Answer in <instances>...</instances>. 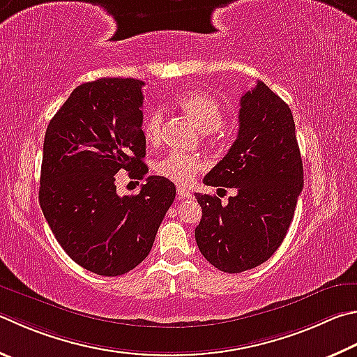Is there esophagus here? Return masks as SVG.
<instances>
[{
	"instance_id": "1",
	"label": "esophagus",
	"mask_w": 357,
	"mask_h": 357,
	"mask_svg": "<svg viewBox=\"0 0 357 357\" xmlns=\"http://www.w3.org/2000/svg\"><path fill=\"white\" fill-rule=\"evenodd\" d=\"M178 197H179L181 199H184V198H190V197H192V193H190V190H189V189H185V187H178Z\"/></svg>"
}]
</instances>
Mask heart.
Wrapping results in <instances>:
<instances>
[{
	"label": "heart",
	"mask_w": 357,
	"mask_h": 357,
	"mask_svg": "<svg viewBox=\"0 0 357 357\" xmlns=\"http://www.w3.org/2000/svg\"><path fill=\"white\" fill-rule=\"evenodd\" d=\"M176 106L192 120L199 131L211 132L222 126L223 107L211 95L201 90H192L179 95ZM162 125H164V111L154 109L146 115L144 123V135L146 144L156 145L160 142ZM204 167V162L195 154L172 151L165 154L154 164V170L162 178H167L176 184H189L195 174Z\"/></svg>",
	"instance_id": "obj_1"
}]
</instances>
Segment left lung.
Here are the masks:
<instances>
[{
    "label": "left lung",
    "mask_w": 357,
    "mask_h": 357,
    "mask_svg": "<svg viewBox=\"0 0 357 357\" xmlns=\"http://www.w3.org/2000/svg\"><path fill=\"white\" fill-rule=\"evenodd\" d=\"M204 184L237 193L228 204L195 193L203 209L195 229L201 255L225 273L268 261L294 220L303 190V160L290 107L262 81L242 95L237 139L206 174Z\"/></svg>",
    "instance_id": "left-lung-1"
}]
</instances>
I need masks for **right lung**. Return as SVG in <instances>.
I'll use <instances>...</instances> for the list:
<instances>
[{
  "mask_svg": "<svg viewBox=\"0 0 357 357\" xmlns=\"http://www.w3.org/2000/svg\"><path fill=\"white\" fill-rule=\"evenodd\" d=\"M145 82L102 77L77 86L51 119L43 142L38 201L63 251L92 273L120 276L150 255L176 187L148 176L120 197L115 174L144 179Z\"/></svg>",
  "mask_w": 357,
  "mask_h": 357,
  "instance_id": "right-lung-1",
  "label": "right lung"
}]
</instances>
